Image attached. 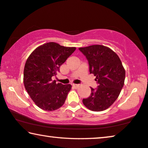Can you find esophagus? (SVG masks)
Listing matches in <instances>:
<instances>
[{
	"label": "esophagus",
	"instance_id": "1",
	"mask_svg": "<svg viewBox=\"0 0 148 148\" xmlns=\"http://www.w3.org/2000/svg\"><path fill=\"white\" fill-rule=\"evenodd\" d=\"M72 86L75 88H78L79 87V84H72Z\"/></svg>",
	"mask_w": 148,
	"mask_h": 148
}]
</instances>
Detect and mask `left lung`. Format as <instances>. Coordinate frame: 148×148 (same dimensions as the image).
I'll return each mask as SVG.
<instances>
[{
  "label": "left lung",
  "instance_id": "8db88e82",
  "mask_svg": "<svg viewBox=\"0 0 148 148\" xmlns=\"http://www.w3.org/2000/svg\"><path fill=\"white\" fill-rule=\"evenodd\" d=\"M86 57L90 73L98 83L96 89L91 88V94L83 99L84 105L92 111L100 112L108 108L120 95L124 84L125 72L116 53L107 46L92 45L79 48Z\"/></svg>",
  "mask_w": 148,
  "mask_h": 148
}]
</instances>
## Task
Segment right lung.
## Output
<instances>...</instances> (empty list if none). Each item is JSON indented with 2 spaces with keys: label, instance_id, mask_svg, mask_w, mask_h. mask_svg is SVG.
Here are the masks:
<instances>
[{
  "label": "right lung",
  "instance_id": "add662e5",
  "mask_svg": "<svg viewBox=\"0 0 148 148\" xmlns=\"http://www.w3.org/2000/svg\"><path fill=\"white\" fill-rule=\"evenodd\" d=\"M75 50L51 42L38 46L28 56L24 68V85L40 108L54 111L64 103L72 86L56 84L52 77Z\"/></svg>",
  "mask_w": 148,
  "mask_h": 148
}]
</instances>
